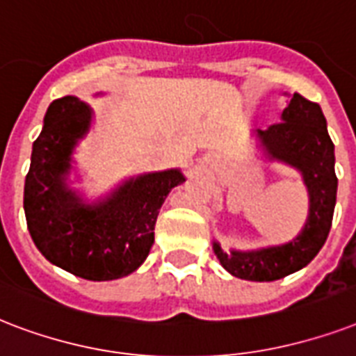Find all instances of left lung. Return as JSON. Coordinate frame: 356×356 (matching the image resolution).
<instances>
[{"label":"left lung","instance_id":"1","mask_svg":"<svg viewBox=\"0 0 356 356\" xmlns=\"http://www.w3.org/2000/svg\"><path fill=\"white\" fill-rule=\"evenodd\" d=\"M288 106L280 122L256 129L254 139L269 161L296 169L308 193L305 227L288 243L261 249L222 250L213 241V252L230 275L252 282H271L308 266L325 245L332 225L338 178L334 172V145L327 131L321 107L301 95H286Z\"/></svg>","mask_w":356,"mask_h":356}]
</instances>
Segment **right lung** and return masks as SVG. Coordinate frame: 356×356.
Returning <instances> with one entry per match:
<instances>
[{
	"label": "right lung",
	"mask_w": 356,
	"mask_h": 356,
	"mask_svg": "<svg viewBox=\"0 0 356 356\" xmlns=\"http://www.w3.org/2000/svg\"><path fill=\"white\" fill-rule=\"evenodd\" d=\"M104 92H95L102 96ZM95 111L76 96L49 104L33 143L24 211L33 241L54 266L85 280H115L134 273L154 243L159 208L186 181L180 169L131 176L95 202L70 187L74 152Z\"/></svg>",
	"instance_id": "obj_1"
}]
</instances>
